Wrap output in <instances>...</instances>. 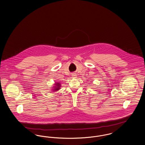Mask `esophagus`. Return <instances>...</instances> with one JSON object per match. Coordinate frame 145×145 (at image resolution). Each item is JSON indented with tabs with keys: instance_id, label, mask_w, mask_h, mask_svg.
<instances>
[{
	"instance_id": "1",
	"label": "esophagus",
	"mask_w": 145,
	"mask_h": 145,
	"mask_svg": "<svg viewBox=\"0 0 145 145\" xmlns=\"http://www.w3.org/2000/svg\"><path fill=\"white\" fill-rule=\"evenodd\" d=\"M73 77H74V78H75V77H76V75H75V74H73Z\"/></svg>"
}]
</instances>
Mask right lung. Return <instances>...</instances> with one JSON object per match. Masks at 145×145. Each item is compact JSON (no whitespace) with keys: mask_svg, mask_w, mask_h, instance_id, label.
Here are the masks:
<instances>
[{"mask_svg":"<svg viewBox=\"0 0 145 145\" xmlns=\"http://www.w3.org/2000/svg\"><path fill=\"white\" fill-rule=\"evenodd\" d=\"M56 86H54V87H56V88H54V91H57L58 89H59V88H60V84L59 83H56Z\"/></svg>","mask_w":145,"mask_h":145,"instance_id":"1","label":"right lung"}]
</instances>
